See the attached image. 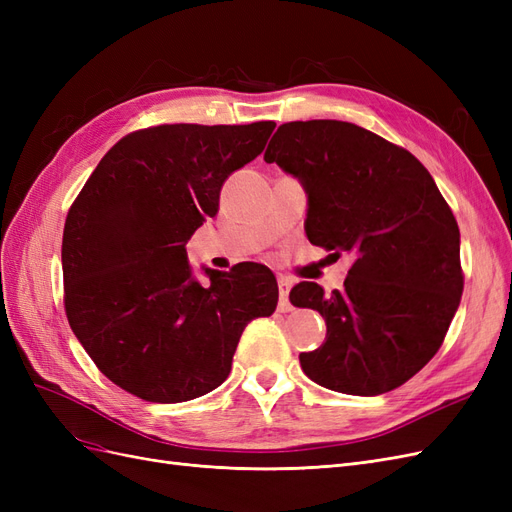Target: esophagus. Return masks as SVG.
Masks as SVG:
<instances>
[{"mask_svg": "<svg viewBox=\"0 0 512 512\" xmlns=\"http://www.w3.org/2000/svg\"><path fill=\"white\" fill-rule=\"evenodd\" d=\"M277 288H280V309L282 312H288V309L292 307L290 303H288V294H290V288H292V280L290 277H280V280H277Z\"/></svg>", "mask_w": 512, "mask_h": 512, "instance_id": "1", "label": "esophagus"}]
</instances>
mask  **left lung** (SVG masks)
<instances>
[{
    "instance_id": "1",
    "label": "left lung",
    "mask_w": 512,
    "mask_h": 512,
    "mask_svg": "<svg viewBox=\"0 0 512 512\" xmlns=\"http://www.w3.org/2000/svg\"><path fill=\"white\" fill-rule=\"evenodd\" d=\"M307 194L305 235L350 252L342 290H290L327 322L318 350L301 352L309 380L346 395L389 393L421 371L451 327L463 290L459 226L410 151L348 121H290L265 151Z\"/></svg>"
}]
</instances>
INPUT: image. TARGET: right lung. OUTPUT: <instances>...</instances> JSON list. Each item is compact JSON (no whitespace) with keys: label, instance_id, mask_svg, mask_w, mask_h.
Masks as SVG:
<instances>
[{"label":"right lung","instance_id":"right-lung-1","mask_svg":"<svg viewBox=\"0 0 512 512\" xmlns=\"http://www.w3.org/2000/svg\"><path fill=\"white\" fill-rule=\"evenodd\" d=\"M273 121L173 123L108 149L68 211L66 316L102 374L145 401L179 404L228 378L247 322L271 316L275 275L258 262L203 267L185 243L220 209L230 173L265 149Z\"/></svg>","mask_w":512,"mask_h":512}]
</instances>
